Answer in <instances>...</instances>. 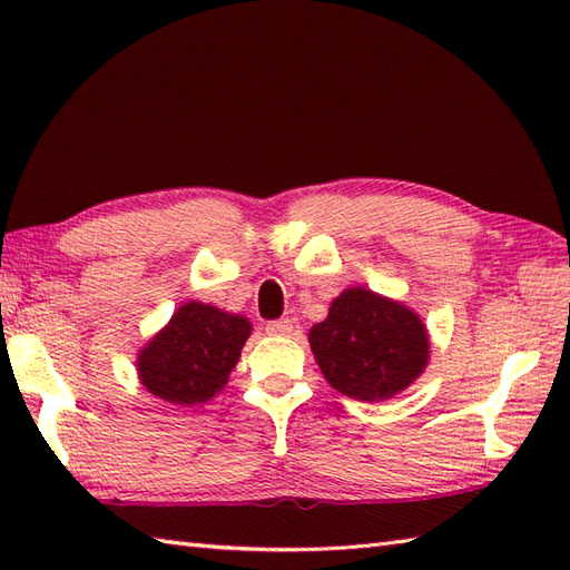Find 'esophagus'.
Instances as JSON below:
<instances>
[{"mask_svg":"<svg viewBox=\"0 0 570 570\" xmlns=\"http://www.w3.org/2000/svg\"><path fill=\"white\" fill-rule=\"evenodd\" d=\"M292 331H294V323L288 318H278V321L266 323V333L269 335H288Z\"/></svg>","mask_w":570,"mask_h":570,"instance_id":"1","label":"esophagus"}]
</instances>
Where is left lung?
<instances>
[{
    "instance_id": "1",
    "label": "left lung",
    "mask_w": 570,
    "mask_h": 570,
    "mask_svg": "<svg viewBox=\"0 0 570 570\" xmlns=\"http://www.w3.org/2000/svg\"><path fill=\"white\" fill-rule=\"evenodd\" d=\"M308 341L331 386L360 402L406 390L429 360V335L416 313L367 288L337 296Z\"/></svg>"
}]
</instances>
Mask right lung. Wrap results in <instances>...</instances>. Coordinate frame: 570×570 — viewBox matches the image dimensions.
I'll list each match as a JSON object with an SVG mask.
<instances>
[{
	"instance_id": "1",
	"label": "right lung",
	"mask_w": 570,
	"mask_h": 570,
	"mask_svg": "<svg viewBox=\"0 0 570 570\" xmlns=\"http://www.w3.org/2000/svg\"><path fill=\"white\" fill-rule=\"evenodd\" d=\"M249 331L247 318L190 301L141 350V384L171 404L193 406L208 402L223 390L227 374L237 365Z\"/></svg>"
}]
</instances>
